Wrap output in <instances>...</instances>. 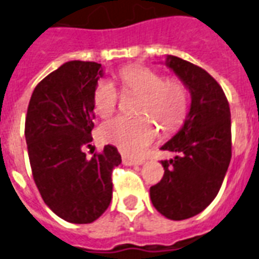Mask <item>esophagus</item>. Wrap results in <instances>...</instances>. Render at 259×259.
Listing matches in <instances>:
<instances>
[{
    "instance_id": "34e87169",
    "label": "esophagus",
    "mask_w": 259,
    "mask_h": 259,
    "mask_svg": "<svg viewBox=\"0 0 259 259\" xmlns=\"http://www.w3.org/2000/svg\"><path fill=\"white\" fill-rule=\"evenodd\" d=\"M121 161H123V163H124L125 166H132V165H141V163L144 162V160H132V158H130V157H127V156H123Z\"/></svg>"
}]
</instances>
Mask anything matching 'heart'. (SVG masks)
<instances>
[{"label":"heart","mask_w":259,"mask_h":259,"mask_svg":"<svg viewBox=\"0 0 259 259\" xmlns=\"http://www.w3.org/2000/svg\"><path fill=\"white\" fill-rule=\"evenodd\" d=\"M125 92L141 96L138 114L140 118L118 116L101 127L106 143L115 145L123 153L139 156L156 140L158 127L163 132L177 131L187 116L189 93L178 78H165L156 70L141 65L125 66L119 72ZM118 90L108 81H99L93 93L94 110L101 118H108L116 110Z\"/></svg>","instance_id":"heart-1"}]
</instances>
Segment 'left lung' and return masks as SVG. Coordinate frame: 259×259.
<instances>
[{"label": "left lung", "instance_id": "left-lung-1", "mask_svg": "<svg viewBox=\"0 0 259 259\" xmlns=\"http://www.w3.org/2000/svg\"><path fill=\"white\" fill-rule=\"evenodd\" d=\"M166 65L191 94L180 131L161 147L177 153L161 161L162 180L151 187L154 208L170 220H185L211 204L222 187L232 157L231 110L222 86L202 69L177 56Z\"/></svg>", "mask_w": 259, "mask_h": 259}]
</instances>
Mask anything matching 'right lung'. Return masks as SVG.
<instances>
[{"mask_svg": "<svg viewBox=\"0 0 259 259\" xmlns=\"http://www.w3.org/2000/svg\"><path fill=\"white\" fill-rule=\"evenodd\" d=\"M103 76L101 64L68 61L35 88L27 108L24 136L31 170L44 203L65 222L89 224L112 198V169L118 149L106 145L88 158L93 140V93Z\"/></svg>", "mask_w": 259, "mask_h": 259, "instance_id": "add662e5", "label": "right lung"}]
</instances>
